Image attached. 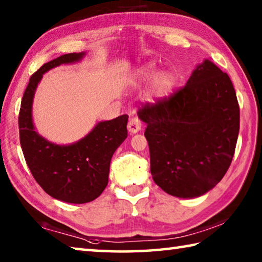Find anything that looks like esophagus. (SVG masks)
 Listing matches in <instances>:
<instances>
[{
  "mask_svg": "<svg viewBox=\"0 0 262 262\" xmlns=\"http://www.w3.org/2000/svg\"><path fill=\"white\" fill-rule=\"evenodd\" d=\"M127 128H128V130H129V133H132V134H135V133L141 130L142 121L136 117V115H133V117L129 119V121H128Z\"/></svg>",
  "mask_w": 262,
  "mask_h": 262,
  "instance_id": "obj_1",
  "label": "esophagus"
}]
</instances>
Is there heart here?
Listing matches in <instances>:
<instances>
[{
  "instance_id": "heart-1",
  "label": "heart",
  "mask_w": 262,
  "mask_h": 262,
  "mask_svg": "<svg viewBox=\"0 0 262 262\" xmlns=\"http://www.w3.org/2000/svg\"><path fill=\"white\" fill-rule=\"evenodd\" d=\"M157 70L155 66L151 63H147L141 66L135 73L134 81L135 83H147L150 79H152L156 76ZM176 75L172 72H164L157 75L156 78L154 79L151 85L149 88V95L151 98H164V97L168 96L173 90L176 85Z\"/></svg>"
}]
</instances>
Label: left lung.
I'll use <instances>...</instances> for the list:
<instances>
[{"instance_id":"obj_1","label":"left lung","mask_w":262,"mask_h":262,"mask_svg":"<svg viewBox=\"0 0 262 262\" xmlns=\"http://www.w3.org/2000/svg\"><path fill=\"white\" fill-rule=\"evenodd\" d=\"M147 123L152 179L177 198H198L214 188L232 162L239 105L227 73L205 60L186 85L137 112Z\"/></svg>"}]
</instances>
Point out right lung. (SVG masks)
Masks as SVG:
<instances>
[{
  "mask_svg": "<svg viewBox=\"0 0 262 262\" xmlns=\"http://www.w3.org/2000/svg\"><path fill=\"white\" fill-rule=\"evenodd\" d=\"M84 54L69 53L41 66L25 89L18 117L20 147L33 178L48 195L68 203L94 201L103 193L111 158L127 137V114L98 122L85 137L69 145L52 143L35 132L32 103L42 75L60 64L77 62Z\"/></svg>",
  "mask_w": 262,
  "mask_h": 262,
  "instance_id": "1",
  "label": "right lung"
}]
</instances>
